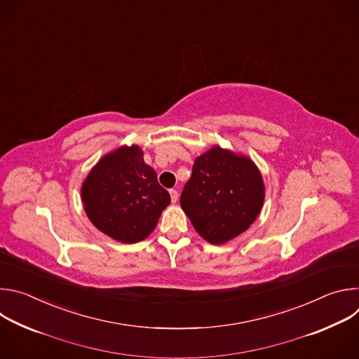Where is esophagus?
<instances>
[{"label":"esophagus","mask_w":359,"mask_h":359,"mask_svg":"<svg viewBox=\"0 0 359 359\" xmlns=\"http://www.w3.org/2000/svg\"><path fill=\"white\" fill-rule=\"evenodd\" d=\"M169 193H170L172 201H173V203H176V201H177V198H179V193H177V190H175V189H170V190H169Z\"/></svg>","instance_id":"esophagus-1"}]
</instances>
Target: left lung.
Returning <instances> with one entry per match:
<instances>
[{
	"instance_id": "obj_1",
	"label": "left lung",
	"mask_w": 359,
	"mask_h": 359,
	"mask_svg": "<svg viewBox=\"0 0 359 359\" xmlns=\"http://www.w3.org/2000/svg\"><path fill=\"white\" fill-rule=\"evenodd\" d=\"M264 190L262 173L251 159L213 146L196 158L180 204L204 240L223 244L257 219Z\"/></svg>"
}]
</instances>
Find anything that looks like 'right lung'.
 Masks as SVG:
<instances>
[{"instance_id": "obj_1", "label": "right lung", "mask_w": 359, "mask_h": 359, "mask_svg": "<svg viewBox=\"0 0 359 359\" xmlns=\"http://www.w3.org/2000/svg\"><path fill=\"white\" fill-rule=\"evenodd\" d=\"M92 224L111 238L132 244L155 230L170 194L143 161L139 146H121L102 158L81 187Z\"/></svg>"}]
</instances>
